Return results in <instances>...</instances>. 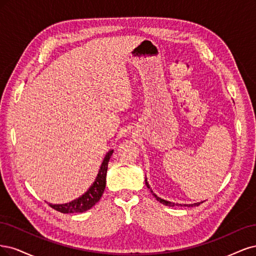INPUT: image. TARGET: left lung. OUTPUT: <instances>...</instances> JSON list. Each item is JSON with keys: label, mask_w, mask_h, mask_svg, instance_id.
I'll list each match as a JSON object with an SVG mask.
<instances>
[{"label": "left lung", "mask_w": 256, "mask_h": 256, "mask_svg": "<svg viewBox=\"0 0 256 256\" xmlns=\"http://www.w3.org/2000/svg\"><path fill=\"white\" fill-rule=\"evenodd\" d=\"M146 187L148 188H150V186H149V184H148V182H146ZM150 192L153 194V192L150 189ZM153 196L156 198V200H158V202H160V203H162V204H164V205H167V206H174L176 204L174 203H172V202H169V201H166V200H162V199H160V198H158V196H156L155 194H153ZM201 203H203V202H199V203H194V204H184V206H189V208H190V206H198V205H200ZM180 206H183L182 204H180Z\"/></svg>", "instance_id": "1"}]
</instances>
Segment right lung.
Returning a JSON list of instances; mask_svg holds the SVG:
<instances>
[{
  "label": "right lung",
  "mask_w": 256,
  "mask_h": 256,
  "mask_svg": "<svg viewBox=\"0 0 256 256\" xmlns=\"http://www.w3.org/2000/svg\"><path fill=\"white\" fill-rule=\"evenodd\" d=\"M112 150H110L106 154L105 158L101 164V169L98 173V176L94 180V183L92 185L87 192L83 196H80L78 199L74 200L70 203L66 204H50L52 208L57 212H60L64 214H72V212H83L92 208L96 205L104 192L105 185H106V172L107 166H108V162L110 156L112 154Z\"/></svg>",
  "instance_id": "add662e5"
}]
</instances>
